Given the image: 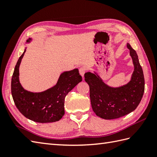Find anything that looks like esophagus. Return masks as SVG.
<instances>
[{
	"label": "esophagus",
	"mask_w": 157,
	"mask_h": 157,
	"mask_svg": "<svg viewBox=\"0 0 157 157\" xmlns=\"http://www.w3.org/2000/svg\"><path fill=\"white\" fill-rule=\"evenodd\" d=\"M86 68L85 67H80L79 69V74H80L82 77H84V73H86Z\"/></svg>",
	"instance_id": "1"
}]
</instances>
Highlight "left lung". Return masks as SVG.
<instances>
[{
  "label": "left lung",
  "mask_w": 157,
  "mask_h": 157,
  "mask_svg": "<svg viewBox=\"0 0 157 157\" xmlns=\"http://www.w3.org/2000/svg\"><path fill=\"white\" fill-rule=\"evenodd\" d=\"M127 46L134 65L131 80L127 84L112 88L105 84L96 73L87 72L84 74L85 81L90 86L93 111L101 118L113 119L129 114L137 108L144 94V73L138 55L129 43Z\"/></svg>",
  "instance_id": "obj_1"
}]
</instances>
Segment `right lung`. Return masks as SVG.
Masks as SVG:
<instances>
[{"instance_id":"right-lung-1","label":"right lung","mask_w":157,"mask_h":157,"mask_svg":"<svg viewBox=\"0 0 157 157\" xmlns=\"http://www.w3.org/2000/svg\"><path fill=\"white\" fill-rule=\"evenodd\" d=\"M31 40L29 38L27 40ZM26 50L19 58L11 79V94L20 113L26 118L38 123L59 121L65 114L64 104L67 94L82 80L78 69L65 71L56 84L42 92H31L23 89L19 80V68Z\"/></svg>"}]
</instances>
